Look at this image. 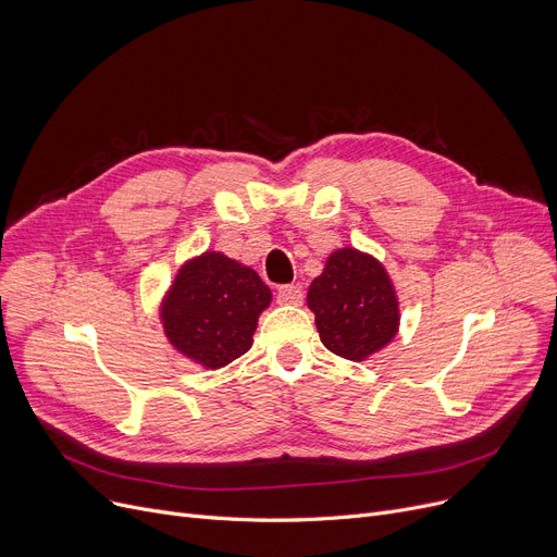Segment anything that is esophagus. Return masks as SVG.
<instances>
[{"mask_svg": "<svg viewBox=\"0 0 557 557\" xmlns=\"http://www.w3.org/2000/svg\"><path fill=\"white\" fill-rule=\"evenodd\" d=\"M277 302L280 305H300L302 302V288L296 284H284L277 288Z\"/></svg>", "mask_w": 557, "mask_h": 557, "instance_id": "obj_1", "label": "esophagus"}]
</instances>
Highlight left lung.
Masks as SVG:
<instances>
[{
	"instance_id": "left-lung-1",
	"label": "left lung",
	"mask_w": 557,
	"mask_h": 557,
	"mask_svg": "<svg viewBox=\"0 0 557 557\" xmlns=\"http://www.w3.org/2000/svg\"><path fill=\"white\" fill-rule=\"evenodd\" d=\"M320 341L330 352L363 361L386 347L399 330L395 286L372 255L341 248L327 257L307 294Z\"/></svg>"
}]
</instances>
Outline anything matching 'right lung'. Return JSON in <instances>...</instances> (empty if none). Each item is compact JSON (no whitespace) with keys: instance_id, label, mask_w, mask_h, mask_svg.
I'll return each instance as SVG.
<instances>
[{"instance_id":"obj_1","label":"right lung","mask_w":557,"mask_h":557,"mask_svg":"<svg viewBox=\"0 0 557 557\" xmlns=\"http://www.w3.org/2000/svg\"><path fill=\"white\" fill-rule=\"evenodd\" d=\"M271 288L223 252H202L175 275L160 307L169 343L202 368H223L252 345Z\"/></svg>"}]
</instances>
